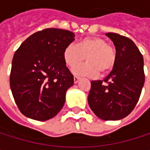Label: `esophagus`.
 Returning <instances> with one entry per match:
<instances>
[{
	"label": "esophagus",
	"instance_id": "obj_1",
	"mask_svg": "<svg viewBox=\"0 0 150 150\" xmlns=\"http://www.w3.org/2000/svg\"><path fill=\"white\" fill-rule=\"evenodd\" d=\"M80 77L79 76H74V81H75V83H77L79 81H80Z\"/></svg>",
	"mask_w": 150,
	"mask_h": 150
}]
</instances>
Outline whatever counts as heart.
Returning <instances> with one entry per match:
<instances>
[{
  "mask_svg": "<svg viewBox=\"0 0 150 150\" xmlns=\"http://www.w3.org/2000/svg\"><path fill=\"white\" fill-rule=\"evenodd\" d=\"M87 62L73 69L75 75L94 77L111 70L116 62V52L113 46L99 36H88L81 39L76 46L68 45L63 51L66 65L74 68L85 58Z\"/></svg>",
  "mask_w": 150,
  "mask_h": 150,
  "instance_id": "1",
  "label": "heart"
}]
</instances>
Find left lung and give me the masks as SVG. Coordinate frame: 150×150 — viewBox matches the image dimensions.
Returning <instances> with one entry per match:
<instances>
[{"label":"left lung","mask_w":150,"mask_h":150,"mask_svg":"<svg viewBox=\"0 0 150 150\" xmlns=\"http://www.w3.org/2000/svg\"><path fill=\"white\" fill-rule=\"evenodd\" d=\"M115 47L116 62L103 81H92L88 96L90 108L105 121L121 120L137 103L145 75L143 57L134 42L115 33H107Z\"/></svg>","instance_id":"1"}]
</instances>
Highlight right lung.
Returning a JSON list of instances; mask_svg holds the SVG:
<instances>
[{"mask_svg":"<svg viewBox=\"0 0 150 150\" xmlns=\"http://www.w3.org/2000/svg\"><path fill=\"white\" fill-rule=\"evenodd\" d=\"M75 34L46 28L27 38L15 51L10 73V88L20 111L27 117L47 121L65 103L74 76L63 59L64 48Z\"/></svg>","mask_w":150,"mask_h":150,"instance_id":"obj_1","label":"right lung"}]
</instances>
